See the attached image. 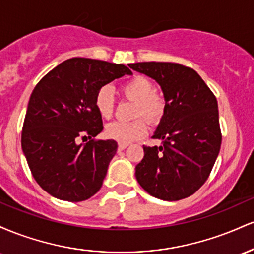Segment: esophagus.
Instances as JSON below:
<instances>
[{
  "label": "esophagus",
  "mask_w": 254,
  "mask_h": 254,
  "mask_svg": "<svg viewBox=\"0 0 254 254\" xmlns=\"http://www.w3.org/2000/svg\"><path fill=\"white\" fill-rule=\"evenodd\" d=\"M127 147V144H124V143H118V150H124L125 148Z\"/></svg>",
  "instance_id": "1"
}]
</instances>
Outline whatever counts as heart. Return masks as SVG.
I'll return each instance as SVG.
<instances>
[{"label": "heart", "mask_w": 254, "mask_h": 254, "mask_svg": "<svg viewBox=\"0 0 254 254\" xmlns=\"http://www.w3.org/2000/svg\"><path fill=\"white\" fill-rule=\"evenodd\" d=\"M121 93L129 100L135 101L133 116H143L149 122L156 123L164 116L166 110L165 99L161 94L154 90V84L149 78L137 75L121 86ZM95 109L101 117L111 118L113 113V97L110 87H101L95 95ZM148 131V124L143 118H137L135 121L113 122L109 124L105 133L110 139L118 143L129 144L131 142L142 138Z\"/></svg>", "instance_id": "1"}]
</instances>
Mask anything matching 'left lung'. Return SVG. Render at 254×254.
Instances as JSON below:
<instances>
[{
    "label": "left lung",
    "instance_id": "obj_1",
    "mask_svg": "<svg viewBox=\"0 0 254 254\" xmlns=\"http://www.w3.org/2000/svg\"><path fill=\"white\" fill-rule=\"evenodd\" d=\"M155 80L166 110L153 138L160 147H145L136 166L139 185L153 197L179 200L193 194L208 179L221 148L217 100L193 69L171 62L129 64Z\"/></svg>",
    "mask_w": 254,
    "mask_h": 254
}]
</instances>
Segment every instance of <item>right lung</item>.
Returning <instances> with one entry per match:
<instances>
[{"label": "right lung", "mask_w": 254, "mask_h": 254, "mask_svg": "<svg viewBox=\"0 0 254 254\" xmlns=\"http://www.w3.org/2000/svg\"><path fill=\"white\" fill-rule=\"evenodd\" d=\"M131 74L123 64L70 58L38 82L28 101L21 147L36 182L52 197L82 202L100 190L117 142L103 131L95 95L115 78ZM80 138H90L86 145Z\"/></svg>", "instance_id": "right-lung-1"}]
</instances>
